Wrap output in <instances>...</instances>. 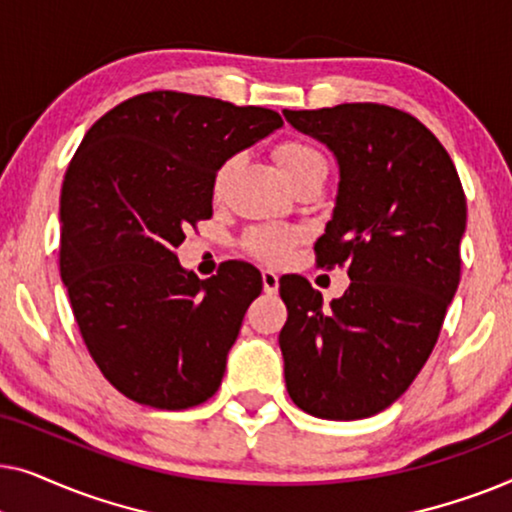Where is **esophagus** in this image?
Listing matches in <instances>:
<instances>
[{
	"label": "esophagus",
	"instance_id": "esophagus-1",
	"mask_svg": "<svg viewBox=\"0 0 512 512\" xmlns=\"http://www.w3.org/2000/svg\"><path fill=\"white\" fill-rule=\"evenodd\" d=\"M263 291L268 293V296H275V293L279 291V277H277V272H272V270H263Z\"/></svg>",
	"mask_w": 512,
	"mask_h": 512
}]
</instances>
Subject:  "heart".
Masks as SVG:
<instances>
[{"mask_svg":"<svg viewBox=\"0 0 512 512\" xmlns=\"http://www.w3.org/2000/svg\"><path fill=\"white\" fill-rule=\"evenodd\" d=\"M275 160L286 181L291 184L298 174L307 172L314 165L324 163V156H321L317 149H312V146H307L303 142H282L275 149ZM230 177H233V160H226V163H223L214 174L216 200L226 195ZM298 240H300V230L296 228L268 226V228L251 230L247 240H244V247L265 263H282L291 256V251L298 244Z\"/></svg>","mask_w":512,"mask_h":512,"instance_id":"obj_1","label":"heart"}]
</instances>
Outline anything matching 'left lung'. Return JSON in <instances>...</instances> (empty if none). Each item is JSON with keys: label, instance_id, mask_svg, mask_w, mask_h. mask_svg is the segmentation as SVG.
I'll use <instances>...</instances> for the list:
<instances>
[{"label": "left lung", "instance_id": "1", "mask_svg": "<svg viewBox=\"0 0 512 512\" xmlns=\"http://www.w3.org/2000/svg\"><path fill=\"white\" fill-rule=\"evenodd\" d=\"M284 118L338 160L333 216L314 251L321 268L352 279L331 305L305 277L279 279L286 389L307 415H377L422 370L457 293L464 188L436 135L401 109L354 102Z\"/></svg>", "mask_w": 512, "mask_h": 512}]
</instances>
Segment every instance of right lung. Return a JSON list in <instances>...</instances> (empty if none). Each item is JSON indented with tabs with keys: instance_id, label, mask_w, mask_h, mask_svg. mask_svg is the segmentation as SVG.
<instances>
[{
	"instance_id": "right-lung-1",
	"label": "right lung",
	"mask_w": 512,
	"mask_h": 512,
	"mask_svg": "<svg viewBox=\"0 0 512 512\" xmlns=\"http://www.w3.org/2000/svg\"><path fill=\"white\" fill-rule=\"evenodd\" d=\"M282 125L272 109L153 90L107 111L76 149L60 277L90 356L130 401L186 410L219 389L261 272L230 261L198 279L177 247L212 216L216 170Z\"/></svg>"
}]
</instances>
